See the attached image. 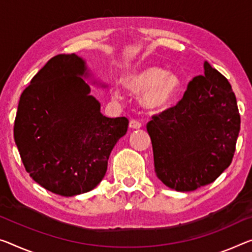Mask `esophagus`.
I'll list each match as a JSON object with an SVG mask.
<instances>
[{
  "instance_id": "obj_1",
  "label": "esophagus",
  "mask_w": 252,
  "mask_h": 252,
  "mask_svg": "<svg viewBox=\"0 0 252 252\" xmlns=\"http://www.w3.org/2000/svg\"><path fill=\"white\" fill-rule=\"evenodd\" d=\"M129 127L133 129H138L142 127V123L137 121V119H131V121L129 122Z\"/></svg>"
}]
</instances>
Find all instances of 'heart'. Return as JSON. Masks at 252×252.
Segmentation results:
<instances>
[{
	"label": "heart",
	"mask_w": 252,
	"mask_h": 252,
	"mask_svg": "<svg viewBox=\"0 0 252 252\" xmlns=\"http://www.w3.org/2000/svg\"><path fill=\"white\" fill-rule=\"evenodd\" d=\"M125 87L131 92H143L141 101L149 109H161L172 101L180 88V79L173 72H164L153 65L134 68L125 76ZM114 95L119 91L114 89Z\"/></svg>",
	"instance_id": "b5f03b06"
}]
</instances>
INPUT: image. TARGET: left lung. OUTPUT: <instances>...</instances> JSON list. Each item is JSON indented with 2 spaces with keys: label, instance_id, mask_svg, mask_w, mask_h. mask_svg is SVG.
Wrapping results in <instances>:
<instances>
[{
  "label": "left lung",
  "instance_id": "8db88e82",
  "mask_svg": "<svg viewBox=\"0 0 252 252\" xmlns=\"http://www.w3.org/2000/svg\"><path fill=\"white\" fill-rule=\"evenodd\" d=\"M152 119L146 129L154 171L169 188L196 190L231 164L241 123L237 99L225 76L207 62L183 99Z\"/></svg>",
  "mask_w": 252,
  "mask_h": 252
}]
</instances>
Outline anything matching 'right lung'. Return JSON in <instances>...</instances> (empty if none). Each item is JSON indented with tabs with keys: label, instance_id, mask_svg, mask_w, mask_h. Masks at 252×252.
Masks as SVG:
<instances>
[{
	"label": "right lung",
	"instance_id": "obj_1",
	"mask_svg": "<svg viewBox=\"0 0 252 252\" xmlns=\"http://www.w3.org/2000/svg\"><path fill=\"white\" fill-rule=\"evenodd\" d=\"M87 65L75 54L50 59L23 90L14 141L30 177L47 190L75 196L103 179L128 119L108 118L90 95Z\"/></svg>",
	"mask_w": 252,
	"mask_h": 252
}]
</instances>
